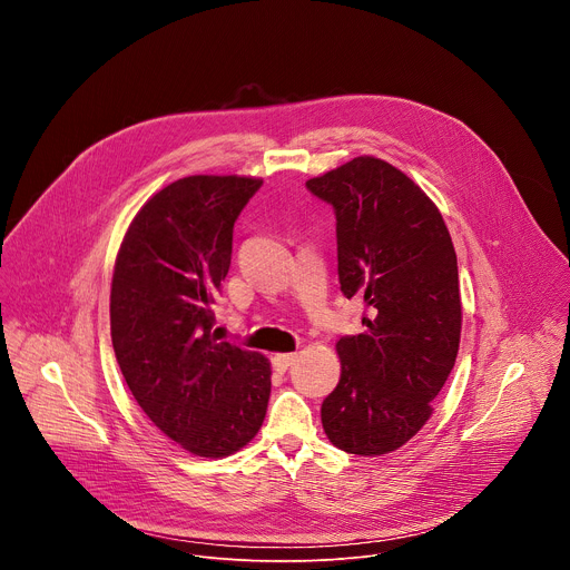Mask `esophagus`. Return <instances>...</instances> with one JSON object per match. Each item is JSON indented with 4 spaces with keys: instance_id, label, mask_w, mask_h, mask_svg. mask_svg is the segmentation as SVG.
<instances>
[{
    "instance_id": "obj_1",
    "label": "esophagus",
    "mask_w": 570,
    "mask_h": 570,
    "mask_svg": "<svg viewBox=\"0 0 570 570\" xmlns=\"http://www.w3.org/2000/svg\"><path fill=\"white\" fill-rule=\"evenodd\" d=\"M295 358H297V354H293V352L275 354V356H273V367H275L277 372H286V370L295 363Z\"/></svg>"
}]
</instances>
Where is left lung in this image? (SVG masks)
Instances as JSON below:
<instances>
[{"label":"left lung","instance_id":"obj_1","mask_svg":"<svg viewBox=\"0 0 570 570\" xmlns=\"http://www.w3.org/2000/svg\"><path fill=\"white\" fill-rule=\"evenodd\" d=\"M306 189L334 207L341 291L367 308L365 332L336 345L343 370L322 401V429L347 453L383 455L426 424L455 365L453 240L433 200L379 157H354Z\"/></svg>","mask_w":570,"mask_h":570}]
</instances>
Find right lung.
Returning <instances> with one entry per match:
<instances>
[{"mask_svg":"<svg viewBox=\"0 0 570 570\" xmlns=\"http://www.w3.org/2000/svg\"><path fill=\"white\" fill-rule=\"evenodd\" d=\"M262 185L240 176L171 183L137 212L115 262L110 334L121 374L148 420L200 458L246 446L268 409V358L212 334L234 220Z\"/></svg>","mask_w":570,"mask_h":570,"instance_id":"add662e5","label":"right lung"}]
</instances>
